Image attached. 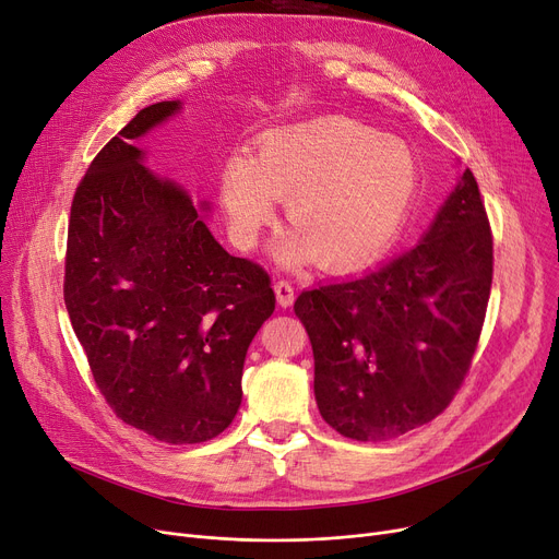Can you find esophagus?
<instances>
[{
	"mask_svg": "<svg viewBox=\"0 0 559 559\" xmlns=\"http://www.w3.org/2000/svg\"><path fill=\"white\" fill-rule=\"evenodd\" d=\"M274 289H276L278 306L289 308L292 304H295V285H292L289 281H276V283H274Z\"/></svg>",
	"mask_w": 559,
	"mask_h": 559,
	"instance_id": "1",
	"label": "esophagus"
}]
</instances>
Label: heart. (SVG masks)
<instances>
[{
    "label": "heart",
    "instance_id": "1",
    "mask_svg": "<svg viewBox=\"0 0 559 559\" xmlns=\"http://www.w3.org/2000/svg\"><path fill=\"white\" fill-rule=\"evenodd\" d=\"M419 186L409 146L358 122H319L262 138L247 156H230L219 174L228 235L253 249L287 199L299 230L276 258L301 264L319 253L331 270H354L383 253L401 233Z\"/></svg>",
    "mask_w": 559,
    "mask_h": 559
}]
</instances>
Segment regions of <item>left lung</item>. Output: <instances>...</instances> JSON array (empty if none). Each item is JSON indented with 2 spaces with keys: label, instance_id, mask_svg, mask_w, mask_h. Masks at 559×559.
<instances>
[{
  "label": "left lung",
  "instance_id": "left-lung-1",
  "mask_svg": "<svg viewBox=\"0 0 559 559\" xmlns=\"http://www.w3.org/2000/svg\"><path fill=\"white\" fill-rule=\"evenodd\" d=\"M493 240L472 169L424 240L385 267L306 289L295 304L314 356L324 421L383 442L442 415L485 324Z\"/></svg>",
  "mask_w": 559,
  "mask_h": 559
}]
</instances>
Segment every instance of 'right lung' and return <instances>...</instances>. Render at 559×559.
Returning a JSON list of instances; mask_svg holds the SVG:
<instances>
[{"instance_id": "obj_1", "label": "right lung", "mask_w": 559, "mask_h": 559, "mask_svg": "<svg viewBox=\"0 0 559 559\" xmlns=\"http://www.w3.org/2000/svg\"><path fill=\"white\" fill-rule=\"evenodd\" d=\"M179 108H142L87 167L63 297L112 413L158 442L199 444L238 415L247 348L276 297L258 262L213 238L181 186L140 163L131 142Z\"/></svg>"}]
</instances>
